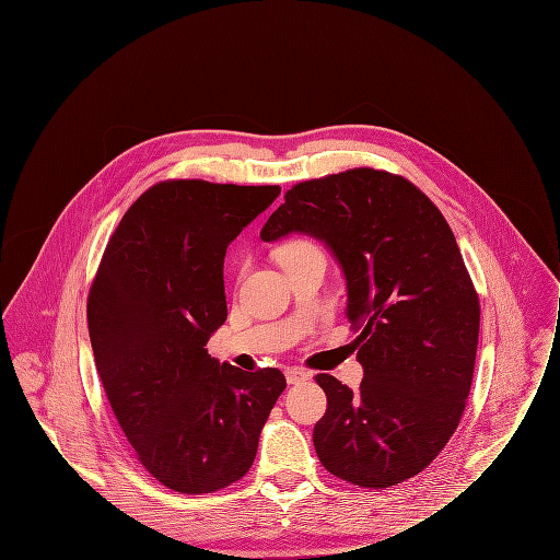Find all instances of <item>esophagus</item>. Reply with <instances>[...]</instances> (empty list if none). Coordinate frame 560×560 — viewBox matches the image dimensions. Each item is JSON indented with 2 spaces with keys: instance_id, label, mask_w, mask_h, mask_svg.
<instances>
[{
  "instance_id": "obj_1",
  "label": "esophagus",
  "mask_w": 560,
  "mask_h": 560,
  "mask_svg": "<svg viewBox=\"0 0 560 560\" xmlns=\"http://www.w3.org/2000/svg\"><path fill=\"white\" fill-rule=\"evenodd\" d=\"M284 376H287V383H289V385H298V383L308 381V378H311V372L300 370V368H287V370H284Z\"/></svg>"
}]
</instances>
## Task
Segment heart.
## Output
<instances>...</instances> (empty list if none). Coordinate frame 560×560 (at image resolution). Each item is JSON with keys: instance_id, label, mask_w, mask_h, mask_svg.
Masks as SVG:
<instances>
[{"instance_id": "1", "label": "heart", "mask_w": 560, "mask_h": 560, "mask_svg": "<svg viewBox=\"0 0 560 560\" xmlns=\"http://www.w3.org/2000/svg\"><path fill=\"white\" fill-rule=\"evenodd\" d=\"M308 247H313V245H311V243H306V241H291V243H287V245H282V247L278 249V256H280V254L302 252V249H308Z\"/></svg>"}]
</instances>
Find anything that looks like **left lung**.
Listing matches in <instances>:
<instances>
[{
	"label": "left lung",
	"instance_id": "1",
	"mask_svg": "<svg viewBox=\"0 0 560 560\" xmlns=\"http://www.w3.org/2000/svg\"><path fill=\"white\" fill-rule=\"evenodd\" d=\"M289 234L330 249L359 332V389L315 376L328 398L313 429L317 457L350 483L396 486L444 448L472 381L479 300L455 236L427 195L374 168L293 186L260 238Z\"/></svg>",
	"mask_w": 560,
	"mask_h": 560
}]
</instances>
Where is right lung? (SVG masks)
<instances>
[{
    "instance_id": "right-lung-1",
    "label": "right lung",
    "mask_w": 560,
    "mask_h": 560,
    "mask_svg": "<svg viewBox=\"0 0 560 560\" xmlns=\"http://www.w3.org/2000/svg\"><path fill=\"white\" fill-rule=\"evenodd\" d=\"M280 186L162 182L122 217L90 291L96 370L144 468L201 494L241 479L284 392L276 368L243 372L206 350L228 319V245Z\"/></svg>"
}]
</instances>
